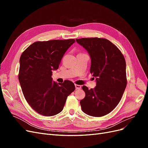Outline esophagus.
<instances>
[{"label": "esophagus", "instance_id": "obj_1", "mask_svg": "<svg viewBox=\"0 0 148 148\" xmlns=\"http://www.w3.org/2000/svg\"><path fill=\"white\" fill-rule=\"evenodd\" d=\"M82 86L81 85H79V84H75V88L77 89H81Z\"/></svg>", "mask_w": 148, "mask_h": 148}]
</instances>
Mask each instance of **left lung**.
I'll return each mask as SVG.
<instances>
[{"label":"left lung","mask_w":148,"mask_h":148,"mask_svg":"<svg viewBox=\"0 0 148 148\" xmlns=\"http://www.w3.org/2000/svg\"><path fill=\"white\" fill-rule=\"evenodd\" d=\"M76 41L90 56V72L96 82L94 89L82 87L86 95L80 101L82 109L87 115L102 117L118 105L127 86L125 58L119 49L106 39L81 38Z\"/></svg>","instance_id":"1"}]
</instances>
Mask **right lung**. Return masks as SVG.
<instances>
[{"label": "right lung", "instance_id": "1", "mask_svg": "<svg viewBox=\"0 0 148 148\" xmlns=\"http://www.w3.org/2000/svg\"><path fill=\"white\" fill-rule=\"evenodd\" d=\"M75 42L73 39L38 41L22 53L19 82L25 99L39 114L53 116L60 113L67 97L75 90V84L69 80L58 84L51 77Z\"/></svg>", "mask_w": 148, "mask_h": 148}]
</instances>
